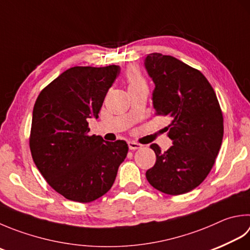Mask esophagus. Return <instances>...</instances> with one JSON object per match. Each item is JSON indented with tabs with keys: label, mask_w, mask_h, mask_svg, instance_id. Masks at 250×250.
<instances>
[{
	"label": "esophagus",
	"mask_w": 250,
	"mask_h": 250,
	"mask_svg": "<svg viewBox=\"0 0 250 250\" xmlns=\"http://www.w3.org/2000/svg\"><path fill=\"white\" fill-rule=\"evenodd\" d=\"M128 148L130 150H137L141 148V145L138 143H135V141H128Z\"/></svg>",
	"instance_id": "obj_1"
}]
</instances>
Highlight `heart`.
<instances>
[{
	"instance_id": "obj_1",
	"label": "heart",
	"mask_w": 250,
	"mask_h": 250,
	"mask_svg": "<svg viewBox=\"0 0 250 250\" xmlns=\"http://www.w3.org/2000/svg\"><path fill=\"white\" fill-rule=\"evenodd\" d=\"M126 83L128 90L146 86V81L137 68H130L126 74Z\"/></svg>"
}]
</instances>
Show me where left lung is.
I'll list each match as a JSON object with an SVG mask.
<instances>
[{
	"instance_id": "obj_1",
	"label": "left lung",
	"mask_w": 250,
	"mask_h": 250,
	"mask_svg": "<svg viewBox=\"0 0 250 250\" xmlns=\"http://www.w3.org/2000/svg\"><path fill=\"white\" fill-rule=\"evenodd\" d=\"M145 67L154 83L152 103L158 115L171 119L167 151L150 146L157 157L146 172L150 185L167 195L199 186L212 168L223 139V116L207 78L173 56L148 54Z\"/></svg>"
}]
</instances>
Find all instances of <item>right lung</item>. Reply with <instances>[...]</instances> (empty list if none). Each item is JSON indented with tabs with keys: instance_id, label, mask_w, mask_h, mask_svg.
Here are the masks:
<instances>
[{
	"instance_id": "1",
	"label": "right lung",
	"mask_w": 250,
	"mask_h": 250,
	"mask_svg": "<svg viewBox=\"0 0 250 250\" xmlns=\"http://www.w3.org/2000/svg\"><path fill=\"white\" fill-rule=\"evenodd\" d=\"M121 67L75 66L49 83L32 112L30 151L49 185L66 199L91 202L115 181L128 146L89 136L88 121L98 119L106 92Z\"/></svg>"
}]
</instances>
